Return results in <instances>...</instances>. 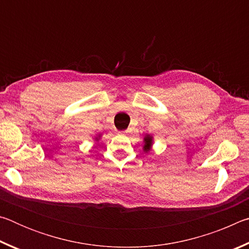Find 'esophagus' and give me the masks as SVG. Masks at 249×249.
I'll return each mask as SVG.
<instances>
[{"label":"esophagus","mask_w":249,"mask_h":249,"mask_svg":"<svg viewBox=\"0 0 249 249\" xmlns=\"http://www.w3.org/2000/svg\"><path fill=\"white\" fill-rule=\"evenodd\" d=\"M127 133V130H122V132H119V134H125Z\"/></svg>","instance_id":"34e87169"}]
</instances>
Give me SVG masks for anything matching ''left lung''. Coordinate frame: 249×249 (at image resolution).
<instances>
[{"instance_id":"left-lung-1","label":"left lung","mask_w":249,"mask_h":249,"mask_svg":"<svg viewBox=\"0 0 249 249\" xmlns=\"http://www.w3.org/2000/svg\"><path fill=\"white\" fill-rule=\"evenodd\" d=\"M142 142H144V145H142V150H144L146 154H148L151 150V148H153L154 137L151 136L150 134H145L144 141H142Z\"/></svg>"}]
</instances>
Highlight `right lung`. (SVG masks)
I'll return each instance as SVG.
<instances>
[{
  "label": "right lung",
  "instance_id": "right-lung-1",
  "mask_svg": "<svg viewBox=\"0 0 249 249\" xmlns=\"http://www.w3.org/2000/svg\"><path fill=\"white\" fill-rule=\"evenodd\" d=\"M101 136H102V134H98L96 136H94V141L95 142H99L101 140Z\"/></svg>",
  "mask_w": 249,
  "mask_h": 249
}]
</instances>
